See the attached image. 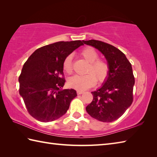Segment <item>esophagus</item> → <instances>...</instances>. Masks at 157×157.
<instances>
[{"mask_svg": "<svg viewBox=\"0 0 157 157\" xmlns=\"http://www.w3.org/2000/svg\"><path fill=\"white\" fill-rule=\"evenodd\" d=\"M77 93H78V94H83V93H84V91L78 90V91H77Z\"/></svg>", "mask_w": 157, "mask_h": 157, "instance_id": "obj_1", "label": "esophagus"}]
</instances>
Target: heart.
I'll return each mask as SVG.
<instances>
[{"instance_id":"b5f03b06","label":"heart","mask_w":157,"mask_h":157,"mask_svg":"<svg viewBox=\"0 0 157 157\" xmlns=\"http://www.w3.org/2000/svg\"><path fill=\"white\" fill-rule=\"evenodd\" d=\"M80 55L86 61L90 63L86 70L87 74L75 75L69 79V85L79 90H83L94 86L96 80L103 83L107 79L110 72V66L105 59H98L99 55L94 48L86 47L82 50ZM73 55L70 54L65 58L63 69L67 74L73 73Z\"/></svg>"}]
</instances>
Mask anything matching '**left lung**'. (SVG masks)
<instances>
[{
    "instance_id": "left-lung-1",
    "label": "left lung",
    "mask_w": 157,
    "mask_h": 157,
    "mask_svg": "<svg viewBox=\"0 0 157 157\" xmlns=\"http://www.w3.org/2000/svg\"><path fill=\"white\" fill-rule=\"evenodd\" d=\"M83 42L98 49L110 66L109 75L104 85L91 92L93 100L86 106V111L100 121H114L123 115L134 100L135 78L132 64L124 53L114 46L96 40Z\"/></svg>"
}]
</instances>
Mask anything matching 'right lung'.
<instances>
[{
  "instance_id": "right-lung-1",
  "label": "right lung",
  "mask_w": 157,
  "mask_h": 157,
  "mask_svg": "<svg viewBox=\"0 0 157 157\" xmlns=\"http://www.w3.org/2000/svg\"><path fill=\"white\" fill-rule=\"evenodd\" d=\"M84 44L81 40L57 42L38 48L23 66L19 77V94L29 114L39 121L61 117L77 96L73 89L62 90L65 79L63 63Z\"/></svg>"
}]
</instances>
